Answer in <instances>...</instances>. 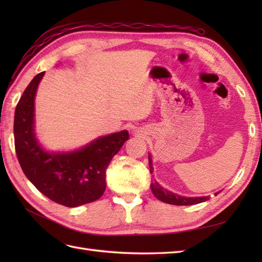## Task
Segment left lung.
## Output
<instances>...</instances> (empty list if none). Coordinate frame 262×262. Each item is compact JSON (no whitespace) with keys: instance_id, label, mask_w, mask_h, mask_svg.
<instances>
[{"instance_id":"obj_1","label":"left lung","mask_w":262,"mask_h":262,"mask_svg":"<svg viewBox=\"0 0 262 262\" xmlns=\"http://www.w3.org/2000/svg\"><path fill=\"white\" fill-rule=\"evenodd\" d=\"M149 162V172H153V166H152V160L151 158L148 159ZM151 190L153 194L157 197L161 202H163L165 204H170V205H177V206H187V205H194V204H199L206 202L208 200V197H182L179 196V194H176L173 192H171L166 189L161 187L157 181H152L151 182ZM219 193V192H217ZM216 193V194H217Z\"/></svg>"}]
</instances>
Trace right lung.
Masks as SVG:
<instances>
[{"label": "right lung", "instance_id": "add662e5", "mask_svg": "<svg viewBox=\"0 0 262 262\" xmlns=\"http://www.w3.org/2000/svg\"><path fill=\"white\" fill-rule=\"evenodd\" d=\"M45 72L33 77L14 113V146L22 171L39 191L53 202L76 207L96 202L105 190V169L128 141L127 130L100 137L79 151L48 153L33 132V101Z\"/></svg>", "mask_w": 262, "mask_h": 262}]
</instances>
